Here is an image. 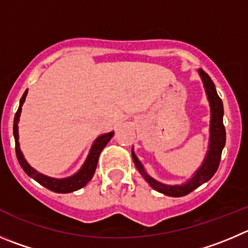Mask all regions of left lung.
<instances>
[{
	"label": "left lung",
	"mask_w": 248,
	"mask_h": 248,
	"mask_svg": "<svg viewBox=\"0 0 248 248\" xmlns=\"http://www.w3.org/2000/svg\"><path fill=\"white\" fill-rule=\"evenodd\" d=\"M198 75L202 79L203 87H204L205 94H207L208 103L210 108V124H209V142H208V150L205 153L204 160L202 161L200 168L194 171V173L181 185H165L153 179L145 171L144 166L140 163V159L135 154V150L132 148V158L135 161L136 168L138 169L140 173L144 177L145 181L152 186L155 191L169 196V197H182L189 192L200 187L201 185L205 184L213 177L217 170H218L219 163H220L221 152L225 147L226 133L225 127L223 124L224 108L223 101L219 98L215 85L209 76L203 69H198Z\"/></svg>",
	"instance_id": "left-lung-1"
}]
</instances>
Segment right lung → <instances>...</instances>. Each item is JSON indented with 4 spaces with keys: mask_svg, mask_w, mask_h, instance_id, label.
I'll use <instances>...</instances> for the list:
<instances>
[{
    "mask_svg": "<svg viewBox=\"0 0 248 248\" xmlns=\"http://www.w3.org/2000/svg\"><path fill=\"white\" fill-rule=\"evenodd\" d=\"M27 94H28V89L25 90L22 99H20L19 108H18L17 113H16L15 124H13V136H15V140H16V154H17L18 161H19L22 169L25 171V173H27L28 176H30L31 179L35 180V181L39 182L41 186L46 187V188L50 189V191L56 192V193H71V192H75L77 191V189L84 187L85 185L92 180L93 175H94V172H95L96 165H98L99 155H100L101 150L105 148V145L108 144V140L113 137V133H115V132L111 131L108 132V133H104V135L99 136V137L94 140L89 153H88V156L87 159H85V161L83 163V165L80 166L79 170H78L76 173H73L72 176L63 177V179H55V177L46 176V175L36 171L35 169L31 168V166L28 164V161L25 160L24 155H23L22 150H20L18 124H19L22 106L23 104H24L25 98H27Z\"/></svg>",
    "mask_w": 248,
    "mask_h": 248,
    "instance_id": "right-lung-1",
    "label": "right lung"
}]
</instances>
